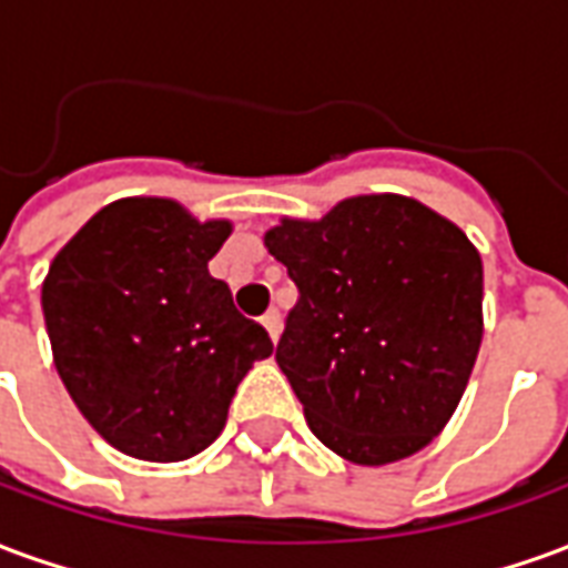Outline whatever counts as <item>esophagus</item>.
<instances>
[{
	"label": "esophagus",
	"mask_w": 568,
	"mask_h": 568,
	"mask_svg": "<svg viewBox=\"0 0 568 568\" xmlns=\"http://www.w3.org/2000/svg\"><path fill=\"white\" fill-rule=\"evenodd\" d=\"M261 325L267 328V334H271V341L276 344L280 341V313L276 310H267L264 316H261Z\"/></svg>",
	"instance_id": "34e87169"
}]
</instances>
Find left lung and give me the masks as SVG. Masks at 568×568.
Listing matches in <instances>:
<instances>
[{
  "mask_svg": "<svg viewBox=\"0 0 568 568\" xmlns=\"http://www.w3.org/2000/svg\"><path fill=\"white\" fill-rule=\"evenodd\" d=\"M297 285L276 365L313 435L386 465L447 426L480 349L484 267L468 236L398 194L337 203L264 236Z\"/></svg>",
  "mask_w": 568,
  "mask_h": 568,
  "instance_id": "1",
  "label": "left lung"
}]
</instances>
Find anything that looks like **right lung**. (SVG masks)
I'll return each mask as SVG.
<instances>
[{"mask_svg":"<svg viewBox=\"0 0 568 568\" xmlns=\"http://www.w3.org/2000/svg\"><path fill=\"white\" fill-rule=\"evenodd\" d=\"M227 222L130 197L93 215L57 255L42 310L60 381L112 447L179 463L219 438L236 386L273 344L236 313L210 258Z\"/></svg>","mask_w":568,"mask_h":568,"instance_id":"obj_1","label":"right lung"}]
</instances>
